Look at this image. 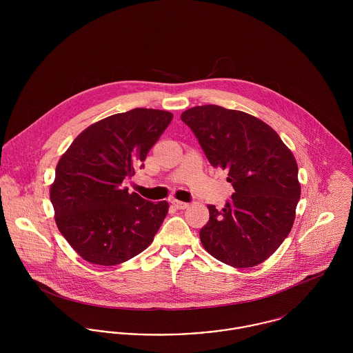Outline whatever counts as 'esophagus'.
Here are the masks:
<instances>
[{
    "instance_id": "obj_1",
    "label": "esophagus",
    "mask_w": 353,
    "mask_h": 353,
    "mask_svg": "<svg viewBox=\"0 0 353 353\" xmlns=\"http://www.w3.org/2000/svg\"><path fill=\"white\" fill-rule=\"evenodd\" d=\"M172 205H174L176 209H186V208H189V203H188V202L178 201V200H174Z\"/></svg>"
}]
</instances>
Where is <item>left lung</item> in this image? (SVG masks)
I'll return each mask as SVG.
<instances>
[{
  "mask_svg": "<svg viewBox=\"0 0 353 353\" xmlns=\"http://www.w3.org/2000/svg\"><path fill=\"white\" fill-rule=\"evenodd\" d=\"M214 168L228 171L235 193L219 212L208 205L202 246L234 268L268 259L291 232L301 200L298 164L291 150L263 121L248 112L206 104L182 112Z\"/></svg>",
  "mask_w": 353,
  "mask_h": 353,
  "instance_id": "8db88e82",
  "label": "left lung"
}]
</instances>
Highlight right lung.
<instances>
[{
	"mask_svg": "<svg viewBox=\"0 0 353 353\" xmlns=\"http://www.w3.org/2000/svg\"><path fill=\"white\" fill-rule=\"evenodd\" d=\"M172 117L153 108L110 115L83 130L61 156L50 186L54 219L83 259L114 266L153 242L168 202L130 194L123 179L136 174Z\"/></svg>",
	"mask_w": 353,
	"mask_h": 353,
	"instance_id": "right-lung-1",
	"label": "right lung"
}]
</instances>
